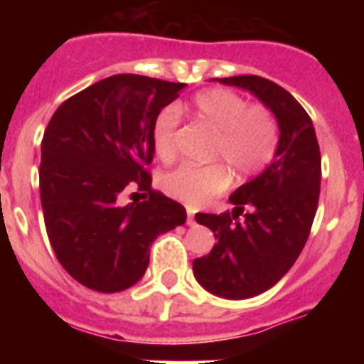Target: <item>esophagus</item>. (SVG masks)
Wrapping results in <instances>:
<instances>
[{"mask_svg":"<svg viewBox=\"0 0 364 364\" xmlns=\"http://www.w3.org/2000/svg\"><path fill=\"white\" fill-rule=\"evenodd\" d=\"M197 222H195V215H193L191 208H188V226H195Z\"/></svg>","mask_w":364,"mask_h":364,"instance_id":"esophagus-1","label":"esophagus"}]
</instances>
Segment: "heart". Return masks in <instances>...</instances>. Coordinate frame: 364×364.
Wrapping results in <instances>:
<instances>
[{
    "label": "heart",
    "mask_w": 364,
    "mask_h": 364,
    "mask_svg": "<svg viewBox=\"0 0 364 364\" xmlns=\"http://www.w3.org/2000/svg\"><path fill=\"white\" fill-rule=\"evenodd\" d=\"M191 117L215 133L210 159L220 162L210 166H184L166 173L160 180L164 193L197 208L231 184V171L240 180L262 173L273 162L279 147V125L266 105L247 104V100L230 89H208L191 102ZM180 109L164 107L153 122V149L162 162L176 156V129Z\"/></svg>",
    "instance_id": "obj_1"
}]
</instances>
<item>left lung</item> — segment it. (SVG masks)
Wrapping results in <instances>:
<instances>
[{"mask_svg":"<svg viewBox=\"0 0 364 364\" xmlns=\"http://www.w3.org/2000/svg\"><path fill=\"white\" fill-rule=\"evenodd\" d=\"M217 82L252 92L275 114L281 133L273 162L231 193V213L195 215L217 244L193 260V275L210 294L239 301L277 284L301 255L319 204L321 151L311 118L281 85L253 74Z\"/></svg>","mask_w":364,"mask_h":364,"instance_id":"1","label":"left lung"}]
</instances>
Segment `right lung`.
Instances as JSON below:
<instances>
[{"instance_id": "1", "label": "right lung", "mask_w": 364, "mask_h": 364, "mask_svg": "<svg viewBox=\"0 0 364 364\" xmlns=\"http://www.w3.org/2000/svg\"><path fill=\"white\" fill-rule=\"evenodd\" d=\"M186 83L114 74L65 100L41 140L40 195L56 259L102 294L136 284L159 235L186 222L184 205L151 188L153 122ZM127 187L142 203L122 206Z\"/></svg>"}]
</instances>
